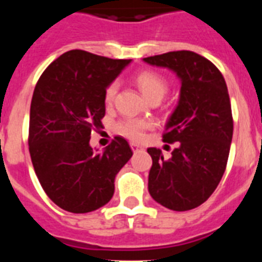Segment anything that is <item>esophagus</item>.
<instances>
[{"mask_svg": "<svg viewBox=\"0 0 262 262\" xmlns=\"http://www.w3.org/2000/svg\"><path fill=\"white\" fill-rule=\"evenodd\" d=\"M131 148H133L134 152H138V151H140V149H142V147H140L139 144H136V143H131Z\"/></svg>", "mask_w": 262, "mask_h": 262, "instance_id": "1", "label": "esophagus"}]
</instances>
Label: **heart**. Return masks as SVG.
Returning a JSON list of instances; mask_svg holds the SVG:
<instances>
[{"label":"heart","instance_id":"obj_1","mask_svg":"<svg viewBox=\"0 0 262 262\" xmlns=\"http://www.w3.org/2000/svg\"><path fill=\"white\" fill-rule=\"evenodd\" d=\"M136 86L142 92L143 96L149 101H160L166 94L169 89V82L161 73L156 71L139 72L134 78ZM118 93V84L111 82L105 90V103L113 105ZM152 127L149 120L139 119V118H124L117 123V131L120 135H124L133 140H140L144 136L147 129Z\"/></svg>","mask_w":262,"mask_h":262}]
</instances>
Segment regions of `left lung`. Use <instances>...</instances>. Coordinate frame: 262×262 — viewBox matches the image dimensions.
Instances as JSON below:
<instances>
[{
  "label": "left lung",
  "mask_w": 262,
  "mask_h": 262,
  "mask_svg": "<svg viewBox=\"0 0 262 262\" xmlns=\"http://www.w3.org/2000/svg\"><path fill=\"white\" fill-rule=\"evenodd\" d=\"M172 69L181 78V96L169 118L163 140L178 143L170 159L148 148L152 166L148 190L173 211L195 209L221 182L230 155L233 119L228 89L221 71L193 51H173L144 59Z\"/></svg>",
  "instance_id": "left-lung-1"
}]
</instances>
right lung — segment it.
Wrapping results in <instances>:
<instances>
[{
  "mask_svg": "<svg viewBox=\"0 0 262 262\" xmlns=\"http://www.w3.org/2000/svg\"><path fill=\"white\" fill-rule=\"evenodd\" d=\"M131 60H115L82 50L62 53L46 68L30 107L29 151L43 190L60 209L85 214L114 194L117 173L133 151L115 136L103 152L89 145L102 126L105 90Z\"/></svg>",
  "mask_w": 262,
  "mask_h": 262,
  "instance_id": "1",
  "label": "right lung"
}]
</instances>
